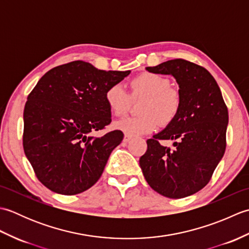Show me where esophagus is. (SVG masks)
Here are the masks:
<instances>
[{"instance_id":"esophagus-1","label":"esophagus","mask_w":249,"mask_h":249,"mask_svg":"<svg viewBox=\"0 0 249 249\" xmlns=\"http://www.w3.org/2000/svg\"><path fill=\"white\" fill-rule=\"evenodd\" d=\"M131 139H133V137H131V136H128V135H125V136H124V139H123V141H124V142H129Z\"/></svg>"}]
</instances>
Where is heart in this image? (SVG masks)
Wrapping results in <instances>:
<instances>
[{
  "mask_svg": "<svg viewBox=\"0 0 249 249\" xmlns=\"http://www.w3.org/2000/svg\"><path fill=\"white\" fill-rule=\"evenodd\" d=\"M130 97L142 98L139 112L114 123V127L128 136H140L154 131L160 122L169 124L176 119L182 97L170 79L154 72H142L129 81ZM130 97L121 84H112L105 92V102L116 116L124 115L130 106Z\"/></svg>",
  "mask_w": 249,
  "mask_h": 249,
  "instance_id": "heart-1",
  "label": "heart"
}]
</instances>
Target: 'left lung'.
Instances as JSON below:
<instances>
[{
    "label": "left lung",
    "instance_id": "8db88e82",
    "mask_svg": "<svg viewBox=\"0 0 249 249\" xmlns=\"http://www.w3.org/2000/svg\"><path fill=\"white\" fill-rule=\"evenodd\" d=\"M146 71L176 78L182 105L176 119L146 141L139 163L155 192L181 199L202 189L223 158L228 108L217 82L202 66L174 59ZM160 140H173L176 147H163Z\"/></svg>",
    "mask_w": 249,
    "mask_h": 249
}]
</instances>
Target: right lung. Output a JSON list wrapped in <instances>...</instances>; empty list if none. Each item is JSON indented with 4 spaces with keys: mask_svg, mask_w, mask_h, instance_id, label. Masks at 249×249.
I'll use <instances>...</instances> for the list:
<instances>
[{
    "mask_svg": "<svg viewBox=\"0 0 249 249\" xmlns=\"http://www.w3.org/2000/svg\"><path fill=\"white\" fill-rule=\"evenodd\" d=\"M129 72L100 71L73 61L52 68L32 89L23 112V150L47 188L72 196L102 177L124 135L112 130L95 138L91 134L111 123L105 92Z\"/></svg>",
    "mask_w": 249,
    "mask_h": 249,
    "instance_id": "1",
    "label": "right lung"
}]
</instances>
